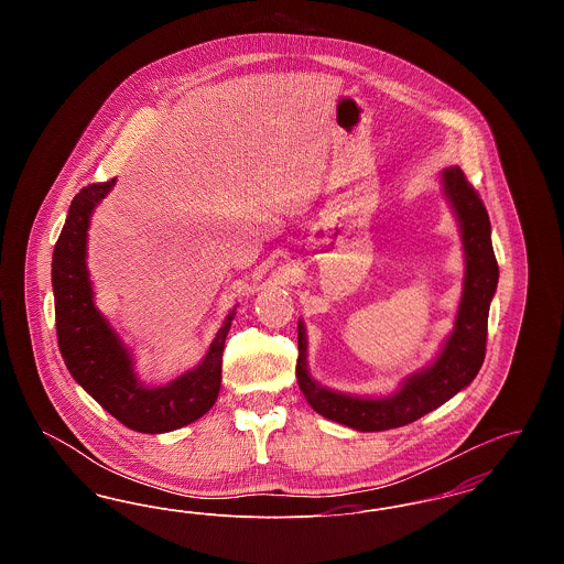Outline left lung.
<instances>
[{"label":"left lung","mask_w":564,"mask_h":564,"mask_svg":"<svg viewBox=\"0 0 564 564\" xmlns=\"http://www.w3.org/2000/svg\"><path fill=\"white\" fill-rule=\"evenodd\" d=\"M442 188L455 212L465 251L463 294L455 327L435 361L408 376L389 398H357L317 384L306 366V329L297 322V384L315 412L357 431H384L419 421L455 398L480 372L486 352L488 308L497 292L499 267L490 241V219L482 198L458 166L442 171Z\"/></svg>","instance_id":"obj_1"}]
</instances>
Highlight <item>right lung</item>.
Here are the masks:
<instances>
[{"instance_id":"add662e5","label":"right lung","mask_w":564,"mask_h":564,"mask_svg":"<svg viewBox=\"0 0 564 564\" xmlns=\"http://www.w3.org/2000/svg\"><path fill=\"white\" fill-rule=\"evenodd\" d=\"M116 180L82 188L54 245V322L65 366L82 389L124 427L166 433L186 427L214 408L221 382V352L235 311L217 329L203 361L175 380L148 387L134 375L133 355L95 306L86 269L88 224Z\"/></svg>"}]
</instances>
